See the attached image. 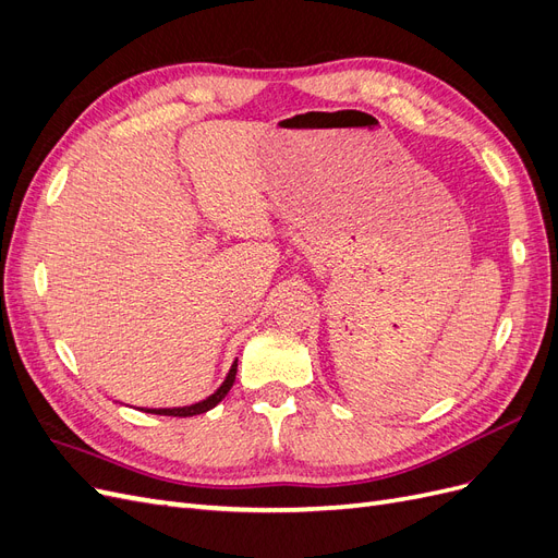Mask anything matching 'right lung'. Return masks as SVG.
<instances>
[{"mask_svg": "<svg viewBox=\"0 0 558 558\" xmlns=\"http://www.w3.org/2000/svg\"><path fill=\"white\" fill-rule=\"evenodd\" d=\"M234 375H238V361L232 363L226 381H223L221 386H218L209 398L199 400V402H195V404H185V408H160V410H142V412L162 414V416H195V414H205V412H209L211 408H216V404L228 396V391H230L232 384H234Z\"/></svg>", "mask_w": 558, "mask_h": 558, "instance_id": "right-lung-1", "label": "right lung"}]
</instances>
